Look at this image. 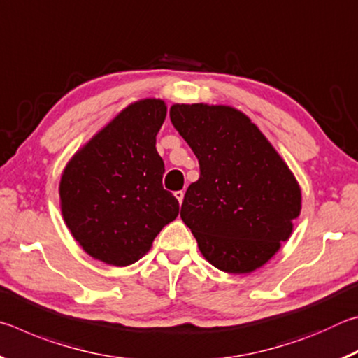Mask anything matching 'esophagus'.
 Segmentation results:
<instances>
[{
	"label": "esophagus",
	"instance_id": "obj_1",
	"mask_svg": "<svg viewBox=\"0 0 358 358\" xmlns=\"http://www.w3.org/2000/svg\"><path fill=\"white\" fill-rule=\"evenodd\" d=\"M175 197H177V201L181 205V203H183V199H185V192L183 191H177V192H175Z\"/></svg>",
	"mask_w": 358,
	"mask_h": 358
}]
</instances>
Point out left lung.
<instances>
[{
    "instance_id": "obj_1",
    "label": "left lung",
    "mask_w": 358,
    "mask_h": 358,
    "mask_svg": "<svg viewBox=\"0 0 358 358\" xmlns=\"http://www.w3.org/2000/svg\"><path fill=\"white\" fill-rule=\"evenodd\" d=\"M171 121L199 159L181 220L208 262L226 273L257 270L289 240L301 210L294 173L243 112L173 104Z\"/></svg>"
}]
</instances>
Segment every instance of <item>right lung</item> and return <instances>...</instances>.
<instances>
[{
  "label": "right lung",
  "mask_w": 358,
  "mask_h": 358,
  "mask_svg": "<svg viewBox=\"0 0 358 358\" xmlns=\"http://www.w3.org/2000/svg\"><path fill=\"white\" fill-rule=\"evenodd\" d=\"M166 102L141 99L123 108L66 164L59 205L83 251L108 265L126 266L150 251L180 205L162 187L164 161L156 136Z\"/></svg>",
  "instance_id": "add662e5"
}]
</instances>
